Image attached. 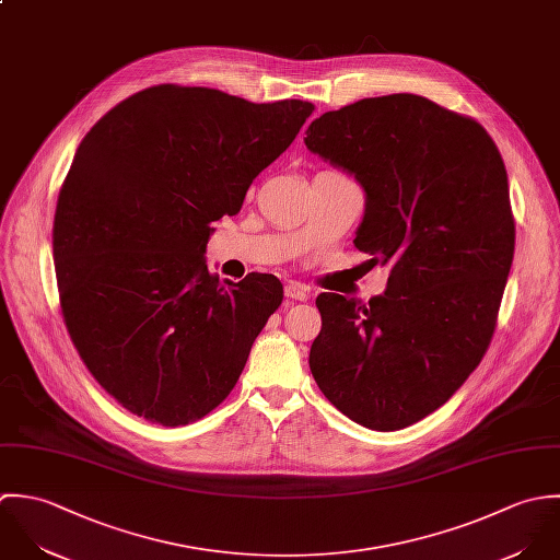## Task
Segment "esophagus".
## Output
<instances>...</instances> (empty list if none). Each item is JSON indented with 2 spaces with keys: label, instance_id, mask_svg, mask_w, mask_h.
I'll return each instance as SVG.
<instances>
[{
  "label": "esophagus",
  "instance_id": "34e87169",
  "mask_svg": "<svg viewBox=\"0 0 560 560\" xmlns=\"http://www.w3.org/2000/svg\"><path fill=\"white\" fill-rule=\"evenodd\" d=\"M285 296L292 301H307L312 296V288L305 283H299V281H290L285 285Z\"/></svg>",
  "mask_w": 560,
  "mask_h": 560
}]
</instances>
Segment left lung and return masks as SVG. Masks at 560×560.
Segmentation results:
<instances>
[{"instance_id": "8db88e82", "label": "left lung", "mask_w": 560, "mask_h": 560, "mask_svg": "<svg viewBox=\"0 0 560 560\" xmlns=\"http://www.w3.org/2000/svg\"><path fill=\"white\" fill-rule=\"evenodd\" d=\"M305 144L365 190L354 246L389 264L368 305L323 292L312 374L343 416L398 431L440 409L485 357L515 253L502 155L471 116L398 93L316 118Z\"/></svg>"}]
</instances>
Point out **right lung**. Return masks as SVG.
I'll return each mask as SVG.
<instances>
[{
	"mask_svg": "<svg viewBox=\"0 0 560 560\" xmlns=\"http://www.w3.org/2000/svg\"><path fill=\"white\" fill-rule=\"evenodd\" d=\"M312 113L158 84L80 142L54 219L60 307L89 372L129 413L186 427L235 387L283 285L261 272L221 283L203 259L210 224L240 212Z\"/></svg>",
	"mask_w": 560,
	"mask_h": 560,
	"instance_id": "1",
	"label": "right lung"
}]
</instances>
